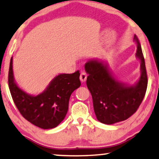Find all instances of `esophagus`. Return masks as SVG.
Returning a JSON list of instances; mask_svg holds the SVG:
<instances>
[{
    "mask_svg": "<svg viewBox=\"0 0 159 159\" xmlns=\"http://www.w3.org/2000/svg\"><path fill=\"white\" fill-rule=\"evenodd\" d=\"M80 81L82 82H84L86 81L87 80V75L84 72H81L80 74Z\"/></svg>",
    "mask_w": 159,
    "mask_h": 159,
    "instance_id": "34e87169",
    "label": "esophagus"
}]
</instances>
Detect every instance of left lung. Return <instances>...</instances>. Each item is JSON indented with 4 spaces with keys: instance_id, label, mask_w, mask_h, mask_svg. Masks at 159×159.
Returning a JSON list of instances; mask_svg holds the SVG:
<instances>
[{
    "instance_id": "obj_1",
    "label": "left lung",
    "mask_w": 159,
    "mask_h": 159,
    "mask_svg": "<svg viewBox=\"0 0 159 159\" xmlns=\"http://www.w3.org/2000/svg\"><path fill=\"white\" fill-rule=\"evenodd\" d=\"M136 57L140 61V77L134 84L119 82L106 62L99 58L84 64L88 74L87 86L92 95L97 119L106 125L125 121L138 110L146 92L148 77L141 45L134 34Z\"/></svg>"
}]
</instances>
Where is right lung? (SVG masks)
Returning <instances> with one entry per match:
<instances>
[{
    "instance_id": "1",
    "label": "right lung",
    "mask_w": 159,
    "mask_h": 159,
    "mask_svg": "<svg viewBox=\"0 0 159 159\" xmlns=\"http://www.w3.org/2000/svg\"><path fill=\"white\" fill-rule=\"evenodd\" d=\"M80 75L79 71L73 74H59L43 93L37 95L28 94L15 81L11 57L8 86L15 105L24 118L42 129H52L66 116L71 93L81 85Z\"/></svg>"
}]
</instances>
